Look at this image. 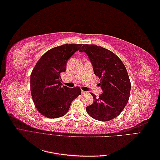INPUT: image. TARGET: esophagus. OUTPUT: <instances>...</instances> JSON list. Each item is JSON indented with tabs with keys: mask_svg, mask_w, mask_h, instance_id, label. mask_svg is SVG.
<instances>
[{
	"mask_svg": "<svg viewBox=\"0 0 160 160\" xmlns=\"http://www.w3.org/2000/svg\"><path fill=\"white\" fill-rule=\"evenodd\" d=\"M81 93H82V95H85V94L87 93V92H86V91H83V90H82V91H81Z\"/></svg>",
	"mask_w": 160,
	"mask_h": 160,
	"instance_id": "34e87169",
	"label": "esophagus"
}]
</instances>
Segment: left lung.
<instances>
[{"label":"left lung","instance_id":"obj_1","mask_svg":"<svg viewBox=\"0 0 160 160\" xmlns=\"http://www.w3.org/2000/svg\"><path fill=\"white\" fill-rule=\"evenodd\" d=\"M79 52L88 55L103 91L99 97L91 93L94 102L86 108L87 112L101 122L115 118L127 105L130 95L131 83L124 64L113 52L102 47L84 45Z\"/></svg>","mask_w":160,"mask_h":160}]
</instances>
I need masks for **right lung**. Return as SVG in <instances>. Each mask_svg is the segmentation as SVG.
Here are the masks:
<instances>
[{
    "label": "right lung",
    "instance_id": "add662e5",
    "mask_svg": "<svg viewBox=\"0 0 160 160\" xmlns=\"http://www.w3.org/2000/svg\"><path fill=\"white\" fill-rule=\"evenodd\" d=\"M82 44H65L47 51L35 65L31 75V92L38 111L47 118L62 117L72 101L81 95L79 87L62 86L61 73L67 62Z\"/></svg>",
    "mask_w": 160,
    "mask_h": 160
}]
</instances>
